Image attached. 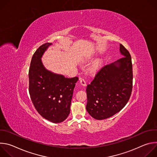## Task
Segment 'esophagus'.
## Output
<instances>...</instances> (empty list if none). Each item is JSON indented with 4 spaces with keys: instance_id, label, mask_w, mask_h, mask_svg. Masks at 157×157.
<instances>
[{
    "instance_id": "esophagus-1",
    "label": "esophagus",
    "mask_w": 157,
    "mask_h": 157,
    "mask_svg": "<svg viewBox=\"0 0 157 157\" xmlns=\"http://www.w3.org/2000/svg\"><path fill=\"white\" fill-rule=\"evenodd\" d=\"M79 81H80V83L81 85H82L83 86H86V82L85 81V80L81 78H79Z\"/></svg>"
}]
</instances>
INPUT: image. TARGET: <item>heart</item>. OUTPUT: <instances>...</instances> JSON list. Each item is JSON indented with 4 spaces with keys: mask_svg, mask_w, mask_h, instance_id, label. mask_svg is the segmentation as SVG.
Masks as SVG:
<instances>
[{
    "mask_svg": "<svg viewBox=\"0 0 157 157\" xmlns=\"http://www.w3.org/2000/svg\"><path fill=\"white\" fill-rule=\"evenodd\" d=\"M95 66H96V65H94V67H95Z\"/></svg>",
    "mask_w": 157,
    "mask_h": 157,
    "instance_id": "b5f03b06",
    "label": "heart"
}]
</instances>
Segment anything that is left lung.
I'll use <instances>...</instances> for the list:
<instances>
[{
    "instance_id": "8db88e82",
    "label": "left lung",
    "mask_w": 157,
    "mask_h": 157,
    "mask_svg": "<svg viewBox=\"0 0 157 157\" xmlns=\"http://www.w3.org/2000/svg\"><path fill=\"white\" fill-rule=\"evenodd\" d=\"M124 56L104 66L87 86L86 110L91 117L103 120L113 116L127 103L132 89V64L127 49L120 44Z\"/></svg>"
}]
</instances>
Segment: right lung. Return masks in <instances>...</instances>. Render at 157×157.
<instances>
[{
    "label": "right lung",
    "instance_id": "add662e5",
    "mask_svg": "<svg viewBox=\"0 0 157 157\" xmlns=\"http://www.w3.org/2000/svg\"><path fill=\"white\" fill-rule=\"evenodd\" d=\"M52 44H42L32 56L29 73V93L34 107L43 118L53 123H60L70 113L78 78H65L45 68L41 58Z\"/></svg>",
    "mask_w": 157,
    "mask_h": 157
}]
</instances>
